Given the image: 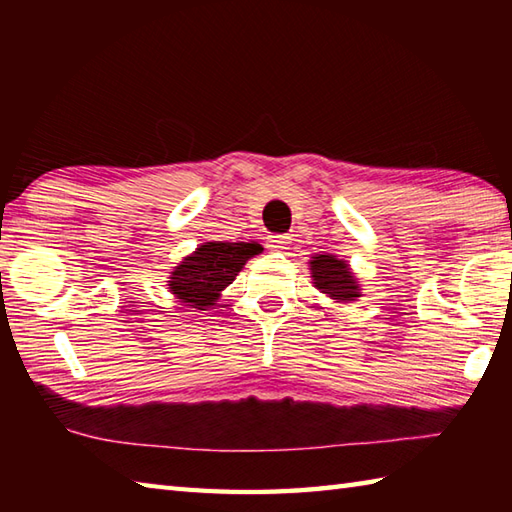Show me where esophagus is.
I'll return each mask as SVG.
<instances>
[{
	"instance_id": "34e87169",
	"label": "esophagus",
	"mask_w": 512,
	"mask_h": 512,
	"mask_svg": "<svg viewBox=\"0 0 512 512\" xmlns=\"http://www.w3.org/2000/svg\"><path fill=\"white\" fill-rule=\"evenodd\" d=\"M290 244V235H268L266 246L270 250H286Z\"/></svg>"
}]
</instances>
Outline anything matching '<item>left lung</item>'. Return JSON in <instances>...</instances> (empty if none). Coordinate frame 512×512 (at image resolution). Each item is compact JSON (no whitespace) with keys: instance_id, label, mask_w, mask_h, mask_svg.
<instances>
[{"instance_id":"left-lung-1","label":"left lung","mask_w":512,"mask_h":512,"mask_svg":"<svg viewBox=\"0 0 512 512\" xmlns=\"http://www.w3.org/2000/svg\"><path fill=\"white\" fill-rule=\"evenodd\" d=\"M312 284L336 303H352L361 297V284L343 259L336 255H314L310 259Z\"/></svg>"}]
</instances>
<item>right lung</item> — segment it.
Segmentation results:
<instances>
[{
  "label": "right lung",
  "mask_w": 512,
  "mask_h": 512,
  "mask_svg": "<svg viewBox=\"0 0 512 512\" xmlns=\"http://www.w3.org/2000/svg\"><path fill=\"white\" fill-rule=\"evenodd\" d=\"M262 250L257 242H204L173 268L167 286L180 303L206 310L215 306L220 292L233 284L248 259Z\"/></svg>",
  "instance_id": "right-lung-1"
}]
</instances>
